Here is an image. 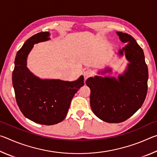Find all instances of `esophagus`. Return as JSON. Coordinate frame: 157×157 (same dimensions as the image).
Segmentation results:
<instances>
[{
	"label": "esophagus",
	"mask_w": 157,
	"mask_h": 157,
	"mask_svg": "<svg viewBox=\"0 0 157 157\" xmlns=\"http://www.w3.org/2000/svg\"><path fill=\"white\" fill-rule=\"evenodd\" d=\"M94 75V73H93L92 71L91 70H89V69H87L84 72V79H86L89 77L92 76Z\"/></svg>",
	"instance_id": "34e87169"
}]
</instances>
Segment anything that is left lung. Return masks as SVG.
Listing matches in <instances>:
<instances>
[{"instance_id": "1", "label": "left lung", "mask_w": 157, "mask_h": 157, "mask_svg": "<svg viewBox=\"0 0 157 157\" xmlns=\"http://www.w3.org/2000/svg\"><path fill=\"white\" fill-rule=\"evenodd\" d=\"M120 40L127 43L118 52L129 62L123 75L114 77L95 76L86 79L91 89L90 105L93 112L109 123H122L141 107L147 92L148 69L143 50L131 35L117 32ZM111 72L106 68L102 73Z\"/></svg>"}]
</instances>
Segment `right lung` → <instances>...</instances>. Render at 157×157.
<instances>
[{
  "label": "right lung",
  "mask_w": 157,
  "mask_h": 157,
  "mask_svg": "<svg viewBox=\"0 0 157 157\" xmlns=\"http://www.w3.org/2000/svg\"><path fill=\"white\" fill-rule=\"evenodd\" d=\"M48 32L34 34L17 53L12 84L16 100L22 113L34 123L52 125L66 118L71 102L84 86V77L73 82L42 79L27 67V58L34 45L50 39Z\"/></svg>",
  "instance_id": "obj_1"
}]
</instances>
